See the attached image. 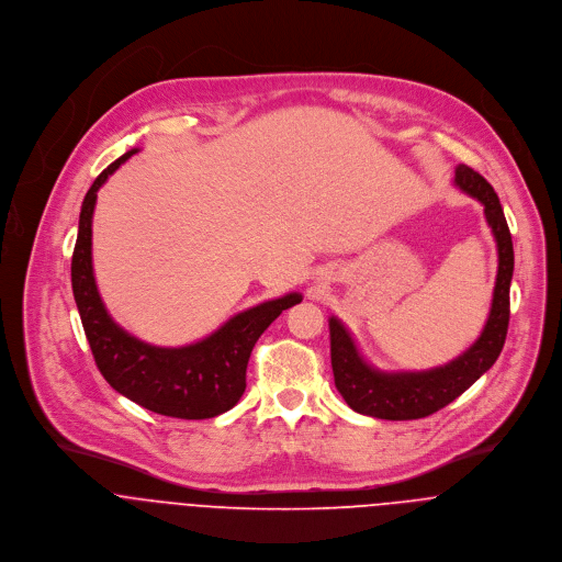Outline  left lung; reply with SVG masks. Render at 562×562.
Wrapping results in <instances>:
<instances>
[{
	"label": "left lung",
	"mask_w": 562,
	"mask_h": 562,
	"mask_svg": "<svg viewBox=\"0 0 562 562\" xmlns=\"http://www.w3.org/2000/svg\"><path fill=\"white\" fill-rule=\"evenodd\" d=\"M454 183L483 203L485 218L498 248V274L487 323L476 344L447 366L423 372H381L361 357L346 325L336 316H329L334 385L359 414L385 420L429 416L472 387L496 363L505 346L509 325V285L514 274V246L505 212L487 179L470 166L461 164L457 168Z\"/></svg>",
	"instance_id": "8db88e82"
}]
</instances>
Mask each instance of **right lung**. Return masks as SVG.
<instances>
[{"mask_svg":"<svg viewBox=\"0 0 562 562\" xmlns=\"http://www.w3.org/2000/svg\"><path fill=\"white\" fill-rule=\"evenodd\" d=\"M135 153L137 148L112 161L83 196L70 263L75 303L94 363L112 390L161 416L212 418L239 403L255 344L283 310L301 303V294L292 292L244 310L205 339L183 348H157L120 327L108 314L94 283L92 212L97 190Z\"/></svg>","mask_w":562,"mask_h":562,"instance_id":"add662e5","label":"right lung"}]
</instances>
